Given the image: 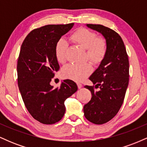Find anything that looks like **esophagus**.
I'll use <instances>...</instances> for the list:
<instances>
[{"label":"esophagus","mask_w":147,"mask_h":147,"mask_svg":"<svg viewBox=\"0 0 147 147\" xmlns=\"http://www.w3.org/2000/svg\"><path fill=\"white\" fill-rule=\"evenodd\" d=\"M77 86H78V88L80 89L82 87V84H80V83H79V82H77Z\"/></svg>","instance_id":"1"}]
</instances>
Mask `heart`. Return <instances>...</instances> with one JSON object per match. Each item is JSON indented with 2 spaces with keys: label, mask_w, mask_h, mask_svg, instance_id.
I'll return each mask as SVG.
<instances>
[{
  "label": "heart",
  "mask_w": 147,
  "mask_h": 147,
  "mask_svg": "<svg viewBox=\"0 0 147 147\" xmlns=\"http://www.w3.org/2000/svg\"><path fill=\"white\" fill-rule=\"evenodd\" d=\"M74 43L81 48L86 50V58L94 64H99L102 61L107 52V45L105 39L98 38L97 34L86 28H79L70 36ZM68 44L63 38L59 40L55 45V57L60 63H65ZM92 71V66L86 63L83 65H70L65 66L62 75L65 78L75 81H81L86 77Z\"/></svg>",
  "instance_id": "b5f03b06"
}]
</instances>
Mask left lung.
Here are the masks:
<instances>
[{
    "label": "left lung",
    "mask_w": 147,
    "mask_h": 147,
    "mask_svg": "<svg viewBox=\"0 0 147 147\" xmlns=\"http://www.w3.org/2000/svg\"><path fill=\"white\" fill-rule=\"evenodd\" d=\"M105 38L107 52L102 61L89 77L95 87L85 86L92 98L84 106L85 117L95 124L113 119L120 109L129 85V62L122 38L114 30L102 25L86 24ZM99 88L97 91L94 89Z\"/></svg>",
    "instance_id": "8db88e82"
}]
</instances>
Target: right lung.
I'll list each match as a JSON object with an SVG mask.
<instances>
[{
    "label": "right lung",
    "mask_w": 147,
    "mask_h": 147,
    "mask_svg": "<svg viewBox=\"0 0 147 147\" xmlns=\"http://www.w3.org/2000/svg\"><path fill=\"white\" fill-rule=\"evenodd\" d=\"M73 25H48L35 29L21 45L17 63L18 88L28 111L42 124L60 121L65 112L64 102L78 89L70 79L62 81L57 88L50 84L59 70L55 45Z\"/></svg>",
    "instance_id": "1"
}]
</instances>
